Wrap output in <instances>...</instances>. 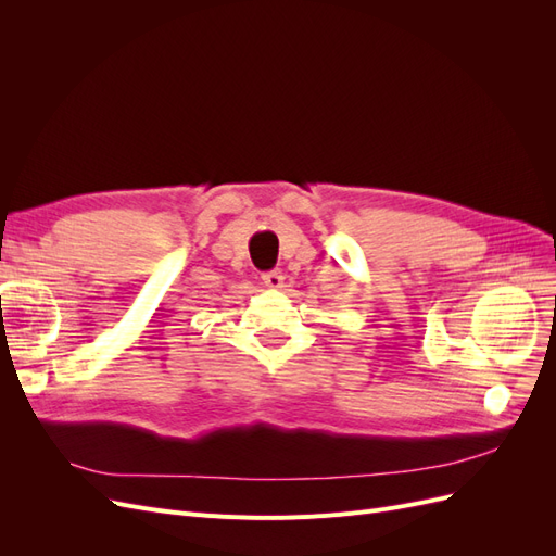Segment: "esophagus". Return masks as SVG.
Wrapping results in <instances>:
<instances>
[{
	"label": "esophagus",
	"mask_w": 556,
	"mask_h": 556,
	"mask_svg": "<svg viewBox=\"0 0 556 556\" xmlns=\"http://www.w3.org/2000/svg\"><path fill=\"white\" fill-rule=\"evenodd\" d=\"M262 280H264L266 288L278 290V288H282V280H285V276L278 271V268H274V271H266V274H262Z\"/></svg>",
	"instance_id": "esophagus-1"
}]
</instances>
